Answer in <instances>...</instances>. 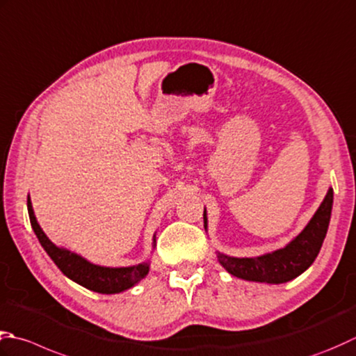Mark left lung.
Here are the masks:
<instances>
[{
  "label": "left lung",
  "mask_w": 356,
  "mask_h": 356,
  "mask_svg": "<svg viewBox=\"0 0 356 356\" xmlns=\"http://www.w3.org/2000/svg\"><path fill=\"white\" fill-rule=\"evenodd\" d=\"M333 205V190L329 188L321 205L305 228L284 248L257 257H233L218 252V261L229 275L245 281L284 284L295 280L316 259L329 228ZM204 227L208 219L204 210Z\"/></svg>",
  "instance_id": "obj_1"
}]
</instances>
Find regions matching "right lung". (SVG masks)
I'll use <instances>...</instances> for the list:
<instances>
[{"mask_svg":"<svg viewBox=\"0 0 356 356\" xmlns=\"http://www.w3.org/2000/svg\"><path fill=\"white\" fill-rule=\"evenodd\" d=\"M27 211H29L31 225L35 234L41 243V247L46 250V253L51 256L63 275L67 276L69 280L80 284L81 287L88 290L97 291L103 295H114L120 291L134 287L137 282H140L149 271V261L131 267H102L89 262L85 257L76 254L71 250L57 247L41 229L37 218L33 214L32 202L27 197ZM156 248V234L152 236V250Z\"/></svg>","mask_w":356,"mask_h":356,"instance_id":"right-lung-1","label":"right lung"}]
</instances>
